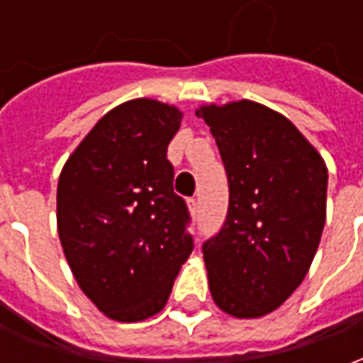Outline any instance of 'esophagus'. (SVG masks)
I'll return each mask as SVG.
<instances>
[{"label": "esophagus", "instance_id": "esophagus-1", "mask_svg": "<svg viewBox=\"0 0 363 363\" xmlns=\"http://www.w3.org/2000/svg\"><path fill=\"white\" fill-rule=\"evenodd\" d=\"M186 206H189V212L192 213V216H196V213H198L196 198H189V200H186Z\"/></svg>", "mask_w": 363, "mask_h": 363}]
</instances>
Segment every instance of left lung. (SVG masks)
I'll use <instances>...</instances> for the list:
<instances>
[{
    "instance_id": "1",
    "label": "left lung",
    "mask_w": 363,
    "mask_h": 363,
    "mask_svg": "<svg viewBox=\"0 0 363 363\" xmlns=\"http://www.w3.org/2000/svg\"><path fill=\"white\" fill-rule=\"evenodd\" d=\"M229 181L228 220L204 243L216 305L237 319L278 309L309 272L327 220V165L296 124L255 101L202 104Z\"/></svg>"
}]
</instances>
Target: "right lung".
I'll return each instance as SVG.
<instances>
[{"label": "right lung", "mask_w": 363, "mask_h": 363, "mask_svg": "<svg viewBox=\"0 0 363 363\" xmlns=\"http://www.w3.org/2000/svg\"><path fill=\"white\" fill-rule=\"evenodd\" d=\"M182 112L155 99L114 106L67 157L56 220L77 286L108 319L157 315L192 252L167 145Z\"/></svg>", "instance_id": "obj_1"}]
</instances>
